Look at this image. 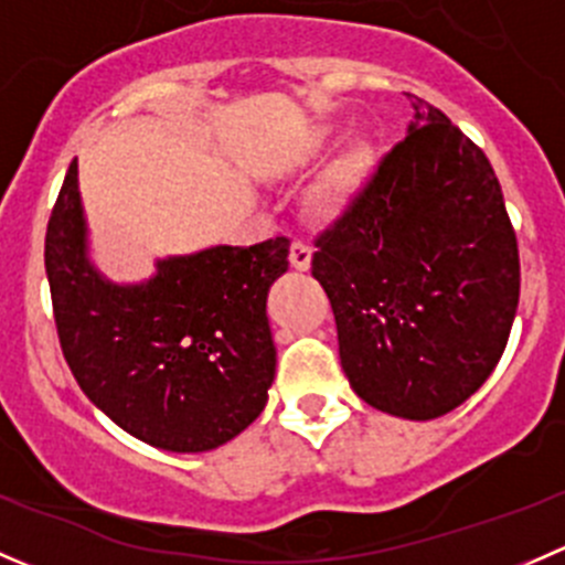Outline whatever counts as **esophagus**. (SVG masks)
<instances>
[{
	"mask_svg": "<svg viewBox=\"0 0 565 565\" xmlns=\"http://www.w3.org/2000/svg\"><path fill=\"white\" fill-rule=\"evenodd\" d=\"M289 262H292L295 270H309L311 267V246L303 241H295L289 246Z\"/></svg>",
	"mask_w": 565,
	"mask_h": 565,
	"instance_id": "34e87169",
	"label": "esophagus"
}]
</instances>
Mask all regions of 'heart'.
<instances>
[{
    "mask_svg": "<svg viewBox=\"0 0 565 565\" xmlns=\"http://www.w3.org/2000/svg\"><path fill=\"white\" fill-rule=\"evenodd\" d=\"M366 152H363L361 147H355V150L344 152V156L324 172V177L317 182L315 191H311L309 196L311 210H315L319 218H335V215H341V210L347 207L352 193L361 188L363 177H366Z\"/></svg>",
    "mask_w": 565,
    "mask_h": 565,
    "instance_id": "heart-1",
    "label": "heart"
}]
</instances>
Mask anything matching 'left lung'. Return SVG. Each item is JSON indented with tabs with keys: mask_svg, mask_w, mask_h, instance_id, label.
I'll list each match as a JSON object with an SVG mask.
<instances>
[{
	"mask_svg": "<svg viewBox=\"0 0 565 565\" xmlns=\"http://www.w3.org/2000/svg\"><path fill=\"white\" fill-rule=\"evenodd\" d=\"M317 237L341 369L374 409L431 420L472 396L509 341L520 248L492 163L431 104Z\"/></svg>",
	"mask_w": 565,
	"mask_h": 565,
	"instance_id": "1",
	"label": "left lung"
}]
</instances>
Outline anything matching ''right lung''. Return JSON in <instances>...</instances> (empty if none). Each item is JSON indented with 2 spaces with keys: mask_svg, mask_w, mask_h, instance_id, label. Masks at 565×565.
<instances>
[{
  "mask_svg": "<svg viewBox=\"0 0 565 565\" xmlns=\"http://www.w3.org/2000/svg\"><path fill=\"white\" fill-rule=\"evenodd\" d=\"M289 241L213 246L158 259L156 276L114 284L87 256L78 163L45 232V276L62 355L89 402L141 443L213 451L265 409L276 374L267 289Z\"/></svg>",
  "mask_w": 565,
  "mask_h": 565,
  "instance_id": "add662e5",
  "label": "right lung"
}]
</instances>
